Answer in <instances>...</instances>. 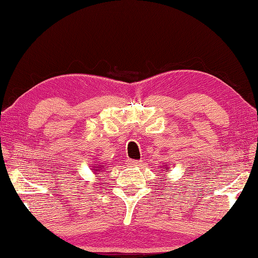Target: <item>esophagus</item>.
<instances>
[{"instance_id":"obj_1","label":"esophagus","mask_w":258,"mask_h":258,"mask_svg":"<svg viewBox=\"0 0 258 258\" xmlns=\"http://www.w3.org/2000/svg\"><path fill=\"white\" fill-rule=\"evenodd\" d=\"M142 161H136V160H126V164L130 165V167H134V165H140Z\"/></svg>"}]
</instances>
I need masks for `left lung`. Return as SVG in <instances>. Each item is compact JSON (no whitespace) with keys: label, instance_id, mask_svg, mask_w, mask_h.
Listing matches in <instances>:
<instances>
[{"label":"left lung","instance_id":"8db88e82","mask_svg":"<svg viewBox=\"0 0 258 258\" xmlns=\"http://www.w3.org/2000/svg\"><path fill=\"white\" fill-rule=\"evenodd\" d=\"M160 170H161V169H160Z\"/></svg>","mask_w":258,"mask_h":258}]
</instances>
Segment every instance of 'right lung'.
Wrapping results in <instances>:
<instances>
[{"label": "right lung", "instance_id": "1", "mask_svg": "<svg viewBox=\"0 0 258 258\" xmlns=\"http://www.w3.org/2000/svg\"><path fill=\"white\" fill-rule=\"evenodd\" d=\"M96 165H97V164H96ZM97 170H100V169H97Z\"/></svg>", "mask_w": 258, "mask_h": 258}]
</instances>
